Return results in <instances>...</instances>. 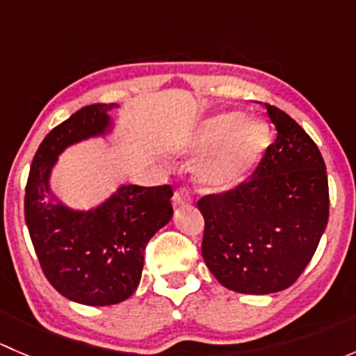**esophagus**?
<instances>
[{"mask_svg":"<svg viewBox=\"0 0 356 356\" xmlns=\"http://www.w3.org/2000/svg\"><path fill=\"white\" fill-rule=\"evenodd\" d=\"M191 195L186 188H179L174 193V207H188V204H191Z\"/></svg>","mask_w":356,"mask_h":356,"instance_id":"esophagus-1","label":"esophagus"}]
</instances>
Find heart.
<instances>
[{
  "label": "heart",
  "instance_id": "heart-1",
  "mask_svg": "<svg viewBox=\"0 0 356 356\" xmlns=\"http://www.w3.org/2000/svg\"><path fill=\"white\" fill-rule=\"evenodd\" d=\"M268 143L267 124L227 111L201 122L184 143V153L193 158L211 155L201 167L200 182L211 191H227L253 172Z\"/></svg>",
  "mask_w": 356,
  "mask_h": 356
}]
</instances>
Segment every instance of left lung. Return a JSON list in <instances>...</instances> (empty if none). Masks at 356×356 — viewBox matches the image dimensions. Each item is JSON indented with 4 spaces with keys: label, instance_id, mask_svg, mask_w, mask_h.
I'll return each instance as SVG.
<instances>
[{
    "label": "left lung",
    "instance_id": "8db88e82",
    "mask_svg": "<svg viewBox=\"0 0 356 356\" xmlns=\"http://www.w3.org/2000/svg\"><path fill=\"white\" fill-rule=\"evenodd\" d=\"M275 141L245 182L198 201L204 218L201 254L224 288L270 294L301 275L329 220L324 158L282 110L265 105Z\"/></svg>",
    "mask_w": 356,
    "mask_h": 356
}]
</instances>
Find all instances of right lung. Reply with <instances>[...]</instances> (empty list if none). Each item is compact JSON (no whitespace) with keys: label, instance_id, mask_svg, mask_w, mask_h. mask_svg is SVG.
<instances>
[{"label":"right lung","instance_id":"right-lung-1","mask_svg":"<svg viewBox=\"0 0 356 356\" xmlns=\"http://www.w3.org/2000/svg\"><path fill=\"white\" fill-rule=\"evenodd\" d=\"M96 103L75 111L44 138L25 188V224L42 272L62 296L89 307L127 300L141 281L145 248L170 222V186H120L91 210H74L51 191L58 156L75 143L106 136L110 111Z\"/></svg>","mask_w":356,"mask_h":356}]
</instances>
